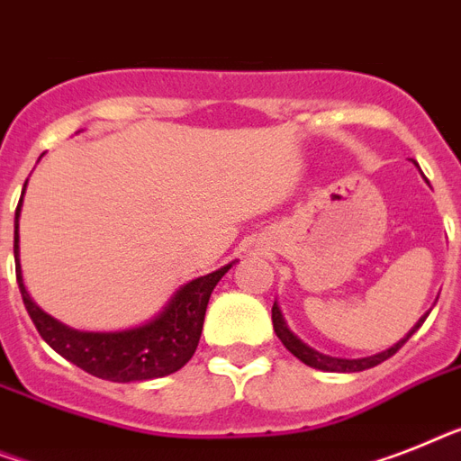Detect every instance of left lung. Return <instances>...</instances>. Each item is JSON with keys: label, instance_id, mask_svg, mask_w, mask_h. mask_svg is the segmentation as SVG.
Masks as SVG:
<instances>
[{"label": "left lung", "instance_id": "obj_1", "mask_svg": "<svg viewBox=\"0 0 461 461\" xmlns=\"http://www.w3.org/2000/svg\"><path fill=\"white\" fill-rule=\"evenodd\" d=\"M273 330H276L277 339L283 341L285 348L292 353V356H296V358L302 360L303 365H308V367H315V370H322V372H363V370H370V367H375V365L384 363V360H389L391 356H393L398 348H401L405 341L412 337L417 330H420L421 325H424V321H427V315L431 313V311H427V313L421 315L420 321L414 322V327L410 330L402 339L395 341L391 348H386V351L382 353H375V356H367V358H334V356H325V353L315 351V348H311L308 344H303L299 337H296L294 332H292L290 327H287V322H285L283 318V311H280V306H277V302L273 303Z\"/></svg>", "mask_w": 461, "mask_h": 461}]
</instances>
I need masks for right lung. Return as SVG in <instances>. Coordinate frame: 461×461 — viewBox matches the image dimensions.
Segmentation results:
<instances>
[{"instance_id":"1","label":"right lung","mask_w":461,"mask_h":461,"mask_svg":"<svg viewBox=\"0 0 461 461\" xmlns=\"http://www.w3.org/2000/svg\"><path fill=\"white\" fill-rule=\"evenodd\" d=\"M23 195H25V188H23ZM21 207L23 197L16 209V221H14V257H16L18 287H21L23 303L28 308L37 332L53 351L89 375L117 384L146 382V379L167 376L181 370L193 358L200 334H203L209 296L235 261L221 266L219 271L181 285L169 296V302L162 306V311L140 325L115 330V332L75 330V327L56 321L53 315L44 313L25 290L21 271V245H18L21 242V235H18Z\"/></svg>"}]
</instances>
